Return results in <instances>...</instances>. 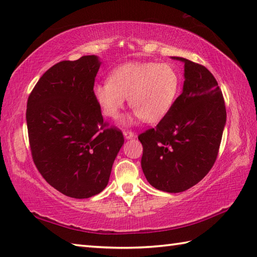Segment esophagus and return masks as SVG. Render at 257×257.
<instances>
[{"label": "esophagus", "mask_w": 257, "mask_h": 257, "mask_svg": "<svg viewBox=\"0 0 257 257\" xmlns=\"http://www.w3.org/2000/svg\"><path fill=\"white\" fill-rule=\"evenodd\" d=\"M123 136L125 139H132L135 137V134L132 130H123Z\"/></svg>", "instance_id": "34e87169"}]
</instances>
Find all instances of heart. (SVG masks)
<instances>
[{
    "label": "heart",
    "instance_id": "obj_1",
    "mask_svg": "<svg viewBox=\"0 0 257 257\" xmlns=\"http://www.w3.org/2000/svg\"><path fill=\"white\" fill-rule=\"evenodd\" d=\"M180 87V75L171 65L136 62L113 69L109 81L95 84L93 95L108 118H118L128 97L135 115L156 122L169 113Z\"/></svg>",
    "mask_w": 257,
    "mask_h": 257
}]
</instances>
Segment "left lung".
I'll use <instances>...</instances> for the list:
<instances>
[{
    "mask_svg": "<svg viewBox=\"0 0 257 257\" xmlns=\"http://www.w3.org/2000/svg\"><path fill=\"white\" fill-rule=\"evenodd\" d=\"M184 63L183 92L155 128L138 136L142 169L149 184L177 193L199 183L217 160L226 106L216 78L202 65Z\"/></svg>",
    "mask_w": 257,
    "mask_h": 257,
    "instance_id": "obj_1",
    "label": "left lung"
}]
</instances>
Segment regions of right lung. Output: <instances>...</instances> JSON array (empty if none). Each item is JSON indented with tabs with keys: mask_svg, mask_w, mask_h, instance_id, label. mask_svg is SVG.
<instances>
[{
	"mask_svg": "<svg viewBox=\"0 0 257 257\" xmlns=\"http://www.w3.org/2000/svg\"><path fill=\"white\" fill-rule=\"evenodd\" d=\"M101 62L94 55L50 67L27 103L30 151L39 173L67 197L103 191L123 135L104 122L93 87Z\"/></svg>",
	"mask_w": 257,
	"mask_h": 257,
	"instance_id": "add662e5",
	"label": "right lung"
}]
</instances>
